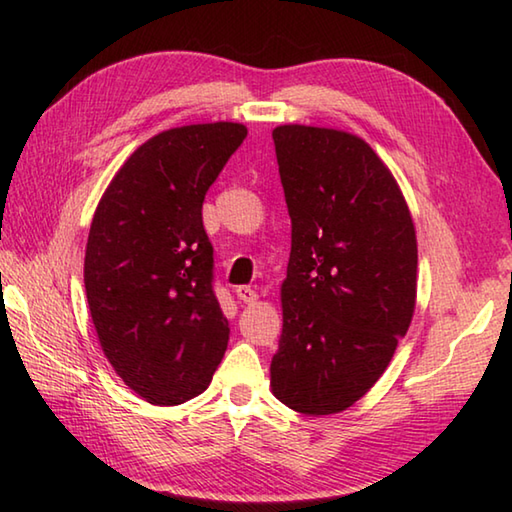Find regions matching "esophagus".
Listing matches in <instances>:
<instances>
[{
    "label": "esophagus",
    "mask_w": 512,
    "mask_h": 512,
    "mask_svg": "<svg viewBox=\"0 0 512 512\" xmlns=\"http://www.w3.org/2000/svg\"><path fill=\"white\" fill-rule=\"evenodd\" d=\"M235 293H237V300H239V302H244V304L257 302V291H255V288H250V286H237Z\"/></svg>",
    "instance_id": "1"
}]
</instances>
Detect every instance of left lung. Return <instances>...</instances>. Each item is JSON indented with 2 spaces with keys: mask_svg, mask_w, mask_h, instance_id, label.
<instances>
[{
  "mask_svg": "<svg viewBox=\"0 0 512 512\" xmlns=\"http://www.w3.org/2000/svg\"><path fill=\"white\" fill-rule=\"evenodd\" d=\"M291 217L277 401L306 416L345 412L383 376L416 306V230L401 188L360 136L273 129Z\"/></svg>",
  "mask_w": 512,
  "mask_h": 512,
  "instance_id": "obj_1",
  "label": "left lung"
}]
</instances>
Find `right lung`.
Segmentation results:
<instances>
[{
	"label": "right lung",
	"mask_w": 512,
	"mask_h": 512,
	"mask_svg": "<svg viewBox=\"0 0 512 512\" xmlns=\"http://www.w3.org/2000/svg\"><path fill=\"white\" fill-rule=\"evenodd\" d=\"M246 134L219 120L152 136L116 172L91 221V320L116 374L152 405L206 392L226 353L201 208Z\"/></svg>",
	"instance_id": "obj_1"
}]
</instances>
